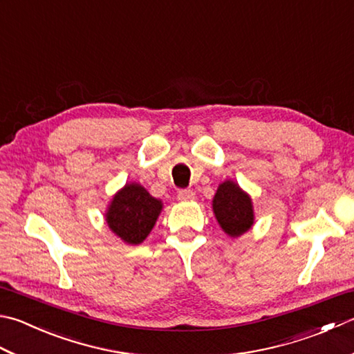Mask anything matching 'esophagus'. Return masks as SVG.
<instances>
[{"mask_svg":"<svg viewBox=\"0 0 354 354\" xmlns=\"http://www.w3.org/2000/svg\"><path fill=\"white\" fill-rule=\"evenodd\" d=\"M178 199L183 201V203H187V201H193V199H195V192H193V190H179L178 192Z\"/></svg>","mask_w":354,"mask_h":354,"instance_id":"esophagus-1","label":"esophagus"}]
</instances>
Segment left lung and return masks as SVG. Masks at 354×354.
I'll list each match as a JSON object with an SVG mask.
<instances>
[{"instance_id": "obj_1", "label": "left lung", "mask_w": 354, "mask_h": 354, "mask_svg": "<svg viewBox=\"0 0 354 354\" xmlns=\"http://www.w3.org/2000/svg\"><path fill=\"white\" fill-rule=\"evenodd\" d=\"M212 205L218 224L228 236H241L250 230L254 223L252 198L230 179L219 184Z\"/></svg>"}]
</instances>
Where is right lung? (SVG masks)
Instances as JSON below:
<instances>
[{"label":"right lung","instance_id":"right-lung-1","mask_svg":"<svg viewBox=\"0 0 354 354\" xmlns=\"http://www.w3.org/2000/svg\"><path fill=\"white\" fill-rule=\"evenodd\" d=\"M162 203L153 198L141 184H126L110 201L106 223L118 238L138 245L153 228Z\"/></svg>","mask_w":354,"mask_h":354}]
</instances>
